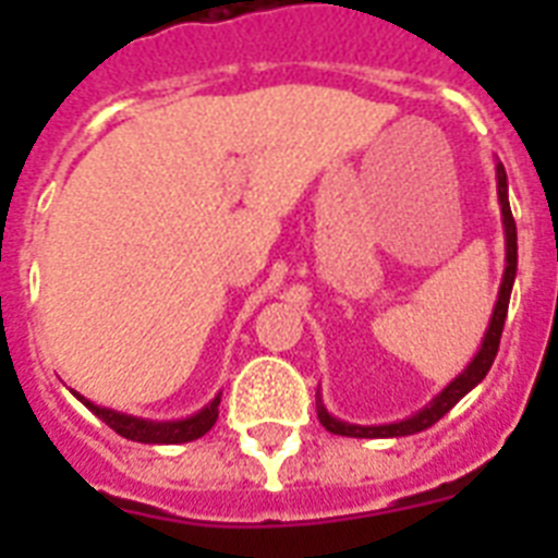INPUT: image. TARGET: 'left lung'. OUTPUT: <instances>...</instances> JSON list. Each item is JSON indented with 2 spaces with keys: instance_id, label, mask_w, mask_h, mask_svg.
Listing matches in <instances>:
<instances>
[{
  "instance_id": "1",
  "label": "left lung",
  "mask_w": 558,
  "mask_h": 558,
  "mask_svg": "<svg viewBox=\"0 0 558 558\" xmlns=\"http://www.w3.org/2000/svg\"><path fill=\"white\" fill-rule=\"evenodd\" d=\"M498 199H501V214H504V234H507V269H504L501 292H498V304H495L493 322H489V330L484 336V344H481V353L472 359V365L460 373L458 379L451 381L449 388L442 390L440 397L434 399L432 405L423 408L420 414H414L411 420H402V423L390 425H350L341 423L336 416H330L324 411V405H318V420L327 432L341 434V437H405V434H416L434 425L442 414H449L451 408L458 405L460 399L466 397L469 390L475 388L477 381L484 379L489 367H493L495 356H498V344H501L504 322H507V306H510V292L512 280H515V266H519V234H515V219H512L510 199H507V173L498 165Z\"/></svg>"
}]
</instances>
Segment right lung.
<instances>
[{"label": "right lung", "mask_w": 558, "mask_h": 558, "mask_svg": "<svg viewBox=\"0 0 558 558\" xmlns=\"http://www.w3.org/2000/svg\"><path fill=\"white\" fill-rule=\"evenodd\" d=\"M83 405L89 408L92 414H98L104 423L118 432L121 437L126 440H135V442H187V440H196L202 437L205 432H210V425L217 423V414H219V397L210 402L205 411H199L196 416L191 420H182V423H147V420H138V416H126V414H116V411H109V408H98L92 405L89 399H83L77 393Z\"/></svg>", "instance_id": "1"}]
</instances>
